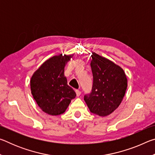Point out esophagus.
<instances>
[{
  "mask_svg": "<svg viewBox=\"0 0 155 155\" xmlns=\"http://www.w3.org/2000/svg\"><path fill=\"white\" fill-rule=\"evenodd\" d=\"M76 94H77V96H79L81 95V91H80V90H76Z\"/></svg>",
  "mask_w": 155,
  "mask_h": 155,
  "instance_id": "34e87169",
  "label": "esophagus"
}]
</instances>
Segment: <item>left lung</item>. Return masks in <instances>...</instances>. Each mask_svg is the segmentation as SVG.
I'll return each instance as SVG.
<instances>
[{
    "instance_id": "obj_1",
    "label": "left lung",
    "mask_w": 155,
    "mask_h": 155,
    "mask_svg": "<svg viewBox=\"0 0 155 155\" xmlns=\"http://www.w3.org/2000/svg\"><path fill=\"white\" fill-rule=\"evenodd\" d=\"M93 74L91 92L84 96L90 111L107 116L121 103L127 88V78L122 68L108 59L91 52Z\"/></svg>"
}]
</instances>
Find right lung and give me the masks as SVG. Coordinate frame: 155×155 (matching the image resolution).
Returning <instances> with one entry per match:
<instances>
[{
    "label": "right lung",
    "mask_w": 155,
    "mask_h": 155,
    "mask_svg": "<svg viewBox=\"0 0 155 155\" xmlns=\"http://www.w3.org/2000/svg\"><path fill=\"white\" fill-rule=\"evenodd\" d=\"M72 55H56L44 63L31 78V94L44 112L51 115L64 114L75 91L68 85L64 68Z\"/></svg>",
    "instance_id": "right-lung-1"
}]
</instances>
